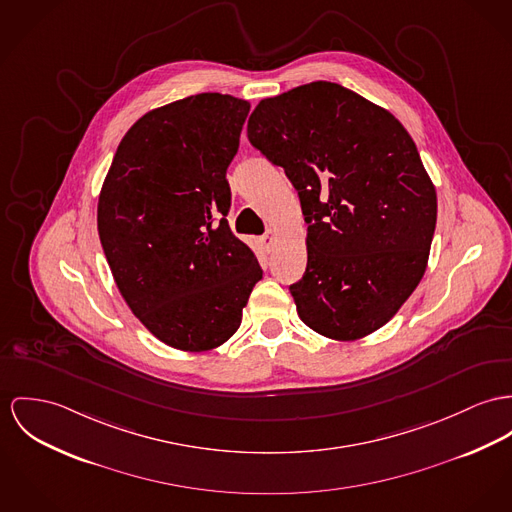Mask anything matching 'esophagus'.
I'll use <instances>...</instances> for the list:
<instances>
[{
  "label": "esophagus",
  "mask_w": 512,
  "mask_h": 512,
  "mask_svg": "<svg viewBox=\"0 0 512 512\" xmlns=\"http://www.w3.org/2000/svg\"><path fill=\"white\" fill-rule=\"evenodd\" d=\"M261 243H263V247L267 249V251H273V247H275L276 243V234L271 230V232H267L265 236L261 237Z\"/></svg>",
  "instance_id": "34e87169"
}]
</instances>
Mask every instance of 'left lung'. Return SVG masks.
Masks as SVG:
<instances>
[{"instance_id": "8db88e82", "label": "left lung", "mask_w": 512, "mask_h": 512, "mask_svg": "<svg viewBox=\"0 0 512 512\" xmlns=\"http://www.w3.org/2000/svg\"><path fill=\"white\" fill-rule=\"evenodd\" d=\"M249 142L298 191L308 267L290 286L300 319L333 341L384 327L427 271L436 191L409 132L351 89L314 81L263 99Z\"/></svg>"}]
</instances>
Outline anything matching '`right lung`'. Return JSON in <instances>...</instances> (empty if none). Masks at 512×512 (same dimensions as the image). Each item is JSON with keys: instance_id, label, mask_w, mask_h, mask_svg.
Segmentation results:
<instances>
[{"instance_id": "add662e5", "label": "right lung", "mask_w": 512, "mask_h": 512, "mask_svg": "<svg viewBox=\"0 0 512 512\" xmlns=\"http://www.w3.org/2000/svg\"><path fill=\"white\" fill-rule=\"evenodd\" d=\"M249 101L198 93L138 118L118 144L97 230L130 312L167 347L204 353L239 327L263 271L226 220Z\"/></svg>"}]
</instances>
